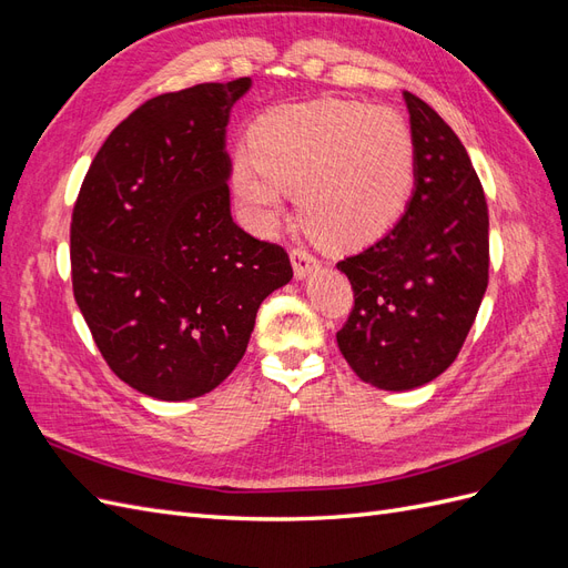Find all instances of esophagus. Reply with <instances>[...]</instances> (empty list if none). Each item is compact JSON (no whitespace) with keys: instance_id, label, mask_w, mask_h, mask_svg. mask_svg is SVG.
I'll list each match as a JSON object with an SVG mask.
<instances>
[{"instance_id":"esophagus-1","label":"esophagus","mask_w":568,"mask_h":568,"mask_svg":"<svg viewBox=\"0 0 568 568\" xmlns=\"http://www.w3.org/2000/svg\"><path fill=\"white\" fill-rule=\"evenodd\" d=\"M291 265H294V274L296 280H305L307 274H313L315 270H320V261L313 255L307 253L303 248H294L291 251Z\"/></svg>"}]
</instances>
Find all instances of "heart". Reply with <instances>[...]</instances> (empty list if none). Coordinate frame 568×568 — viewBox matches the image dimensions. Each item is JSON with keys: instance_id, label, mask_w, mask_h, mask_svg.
I'll return each instance as SVG.
<instances>
[{"instance_id": "1", "label": "heart", "mask_w": 568, "mask_h": 568, "mask_svg": "<svg viewBox=\"0 0 568 568\" xmlns=\"http://www.w3.org/2000/svg\"><path fill=\"white\" fill-rule=\"evenodd\" d=\"M230 184L257 230H272L296 194L305 227L338 248L379 242L407 209L415 140L400 113L348 99L277 106L248 130Z\"/></svg>"}]
</instances>
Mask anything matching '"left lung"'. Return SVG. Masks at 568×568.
<instances>
[{"instance_id":"1","label":"left lung","mask_w":568,"mask_h":568,"mask_svg":"<svg viewBox=\"0 0 568 568\" xmlns=\"http://www.w3.org/2000/svg\"><path fill=\"white\" fill-rule=\"evenodd\" d=\"M415 140V189L379 242L336 267L355 307L336 334L365 384L412 390L448 369L488 286V205L450 125L403 92Z\"/></svg>"}]
</instances>
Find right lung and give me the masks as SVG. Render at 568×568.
<instances>
[{
    "instance_id": "right-lung-1",
    "label": "right lung",
    "mask_w": 568,
    "mask_h": 568,
    "mask_svg": "<svg viewBox=\"0 0 568 568\" xmlns=\"http://www.w3.org/2000/svg\"><path fill=\"white\" fill-rule=\"evenodd\" d=\"M251 78L161 94L99 149L71 225L73 294L118 379L180 403L244 357L261 303L294 277L230 209L227 125Z\"/></svg>"
}]
</instances>
